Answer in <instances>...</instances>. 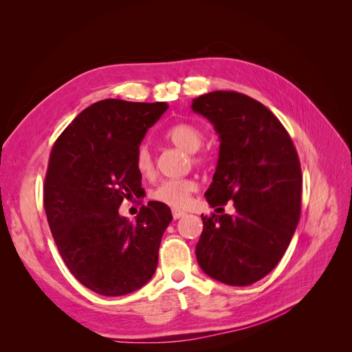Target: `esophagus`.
<instances>
[{
	"label": "esophagus",
	"instance_id": "obj_1",
	"mask_svg": "<svg viewBox=\"0 0 352 352\" xmlns=\"http://www.w3.org/2000/svg\"><path fill=\"white\" fill-rule=\"evenodd\" d=\"M184 216H185V212H184V211L173 210V219H175V220H177V219H180V217H184Z\"/></svg>",
	"mask_w": 352,
	"mask_h": 352
}]
</instances>
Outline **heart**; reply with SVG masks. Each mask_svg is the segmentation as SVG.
Listing matches in <instances>:
<instances>
[{
  "mask_svg": "<svg viewBox=\"0 0 352 352\" xmlns=\"http://www.w3.org/2000/svg\"><path fill=\"white\" fill-rule=\"evenodd\" d=\"M166 140L179 146L180 150H184L185 153L192 154V160L195 164L202 163V157L195 154L199 148L204 145L206 141V135L199 126L188 122L176 123L170 127V129H167ZM135 167L141 176L153 177L154 158L151 150L146 145H141L136 150ZM195 190L197 184L192 179H172L164 180V182L160 184L151 192V197L155 201L172 208H184L188 204L189 197L192 195Z\"/></svg>",
  "mask_w": 352,
  "mask_h": 352,
  "instance_id": "obj_1",
  "label": "heart"
}]
</instances>
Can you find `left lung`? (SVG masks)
<instances>
[{"label": "left lung", "instance_id": "1", "mask_svg": "<svg viewBox=\"0 0 352 352\" xmlns=\"http://www.w3.org/2000/svg\"><path fill=\"white\" fill-rule=\"evenodd\" d=\"M190 109L214 126L220 140L208 204L233 201L235 207L232 216H201L197 261L221 283L252 285L276 267L294 236L301 211L300 160L278 117L247 95L208 92Z\"/></svg>", "mask_w": 352, "mask_h": 352}]
</instances>
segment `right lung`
<instances>
[{
  "mask_svg": "<svg viewBox=\"0 0 352 352\" xmlns=\"http://www.w3.org/2000/svg\"><path fill=\"white\" fill-rule=\"evenodd\" d=\"M167 109L166 102L102 100L52 146L44 185L52 238L74 278L100 295L131 294L155 273L172 211L150 201L132 223L119 207L144 192L135 154Z\"/></svg>",
  "mask_w": 352,
  "mask_h": 352,
  "instance_id": "right-lung-1",
  "label": "right lung"
}]
</instances>
